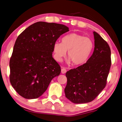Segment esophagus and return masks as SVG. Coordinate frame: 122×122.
<instances>
[{"label":"esophagus","instance_id":"esophagus-1","mask_svg":"<svg viewBox=\"0 0 122 122\" xmlns=\"http://www.w3.org/2000/svg\"><path fill=\"white\" fill-rule=\"evenodd\" d=\"M66 71H67L66 70L64 67H61V73L64 74V73H66Z\"/></svg>","mask_w":122,"mask_h":122}]
</instances>
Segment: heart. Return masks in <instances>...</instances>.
<instances>
[{"mask_svg":"<svg viewBox=\"0 0 122 122\" xmlns=\"http://www.w3.org/2000/svg\"><path fill=\"white\" fill-rule=\"evenodd\" d=\"M94 48V43L91 38L76 33H71L65 36L61 43L56 42L53 46L55 57L61 61L66 55L74 65L84 64L88 59Z\"/></svg>","mask_w":122,"mask_h":122,"instance_id":"heart-1","label":"heart"}]
</instances>
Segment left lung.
Segmentation results:
<instances>
[{"instance_id":"obj_1","label":"left lung","mask_w":122,"mask_h":122,"mask_svg":"<svg viewBox=\"0 0 122 122\" xmlns=\"http://www.w3.org/2000/svg\"><path fill=\"white\" fill-rule=\"evenodd\" d=\"M94 50L87 62L66 73L65 97L74 103L92 101L105 88L111 66V51L105 40L94 31Z\"/></svg>"}]
</instances>
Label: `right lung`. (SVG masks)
I'll use <instances>...</instances> for the list:
<instances>
[{"mask_svg":"<svg viewBox=\"0 0 122 122\" xmlns=\"http://www.w3.org/2000/svg\"><path fill=\"white\" fill-rule=\"evenodd\" d=\"M69 29L64 25L40 21L19 35L10 61V79L21 97H39L61 73V67L52 57L53 46Z\"/></svg>","mask_w":122,"mask_h":122,"instance_id":"right-lung-1","label":"right lung"}]
</instances>
